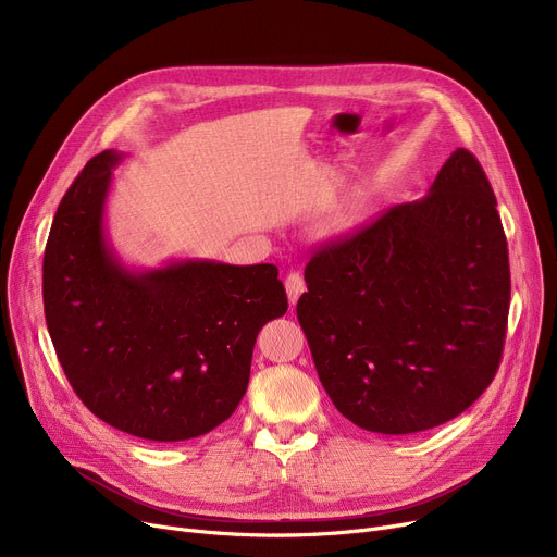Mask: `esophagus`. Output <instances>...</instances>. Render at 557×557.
Returning a JSON list of instances; mask_svg holds the SVG:
<instances>
[{
  "instance_id": "1",
  "label": "esophagus",
  "mask_w": 557,
  "mask_h": 557,
  "mask_svg": "<svg viewBox=\"0 0 557 557\" xmlns=\"http://www.w3.org/2000/svg\"><path fill=\"white\" fill-rule=\"evenodd\" d=\"M286 296H288V302L290 305H296L298 302V298L305 294V280H302V275L300 273H288V277H286Z\"/></svg>"
}]
</instances>
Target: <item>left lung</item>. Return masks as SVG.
Segmentation results:
<instances>
[{
	"label": "left lung",
	"mask_w": 557,
	"mask_h": 557,
	"mask_svg": "<svg viewBox=\"0 0 557 557\" xmlns=\"http://www.w3.org/2000/svg\"><path fill=\"white\" fill-rule=\"evenodd\" d=\"M298 320L320 384L357 426L404 435L470 408L499 370L508 244L479 160L456 149L426 196L320 248Z\"/></svg>",
	"instance_id": "1"
}]
</instances>
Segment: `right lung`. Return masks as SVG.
I'll return each mask as SVG.
<instances>
[{"label": "right lung", "instance_id": "obj_1", "mask_svg": "<svg viewBox=\"0 0 557 557\" xmlns=\"http://www.w3.org/2000/svg\"><path fill=\"white\" fill-rule=\"evenodd\" d=\"M122 158L95 156L58 205L42 261L47 330L99 420L144 441H189L239 406L257 334L286 313V290L273 263L124 267L103 223Z\"/></svg>", "mask_w": 557, "mask_h": 557}]
</instances>
